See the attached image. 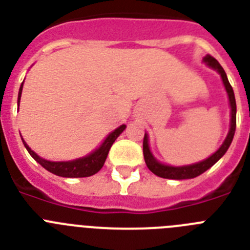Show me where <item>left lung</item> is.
<instances>
[{"instance_id":"8db88e82","label":"left lung","mask_w":250,"mask_h":250,"mask_svg":"<svg viewBox=\"0 0 250 250\" xmlns=\"http://www.w3.org/2000/svg\"><path fill=\"white\" fill-rule=\"evenodd\" d=\"M204 62L208 66H210L211 68L216 70L219 72L220 76H222L223 83L225 86V90L228 92L229 96V103H230V110H231V119H230V129H229L228 135L227 139L224 140L222 146L214 152L213 155L209 156L205 160L200 161V163H196V164L191 165H185V167H170V165H164L159 163L154 156H152L151 151H150L149 147V141H147V135L145 134L144 141H143V152H144V159L145 163H146V167H149V170L151 173H154L155 175L160 176V178L164 179H175V180H183V179H191L195 178V176H199L200 174H203L204 171H207L209 167H213L216 161L219 160L223 155H224L228 147L230 146L231 141L234 138V132H235V126H237V104H235V96H234V91L231 85L229 83L228 77L225 74L224 68L220 66V63L214 59L210 55H207L204 57Z\"/></svg>"}]
</instances>
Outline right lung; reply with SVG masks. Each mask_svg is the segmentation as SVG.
<instances>
[{
  "mask_svg": "<svg viewBox=\"0 0 250 250\" xmlns=\"http://www.w3.org/2000/svg\"><path fill=\"white\" fill-rule=\"evenodd\" d=\"M22 86H23V83L20 86L19 100H17V104H20V99H21ZM125 127H126L125 125H121L118 129L114 130V131L105 139L103 145H101L99 149L95 150L94 152H91L90 155L85 156V158L76 159V160L72 161L45 160V159L40 158L36 152L32 151V150L28 147V145L23 141V139H22V141H23V145H25V147L27 149V151L30 152V155L32 156L41 167H43L46 170H48L50 173L55 174V175L63 176V178H86V176H91L94 175V174H96L99 170L104 167V163H105L106 158H107L110 147L114 144L115 140L118 139V136L125 130Z\"/></svg>",
  "mask_w": 250,
  "mask_h": 250,
  "instance_id": "right-lung-1",
  "label": "right lung"
}]
</instances>
